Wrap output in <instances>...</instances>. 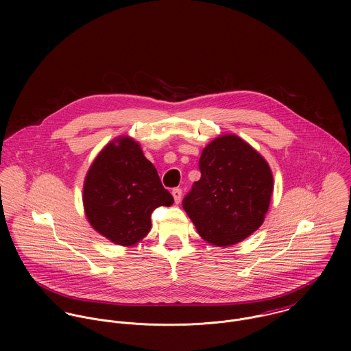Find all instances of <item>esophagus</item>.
Returning <instances> with one entry per match:
<instances>
[{
	"label": "esophagus",
	"mask_w": 351,
	"mask_h": 351,
	"mask_svg": "<svg viewBox=\"0 0 351 351\" xmlns=\"http://www.w3.org/2000/svg\"><path fill=\"white\" fill-rule=\"evenodd\" d=\"M171 195H173V197H174V201L178 204V202L181 201V197H182V191H181L180 188H176V189H173Z\"/></svg>",
	"instance_id": "1"
}]
</instances>
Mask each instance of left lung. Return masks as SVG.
Listing matches in <instances>:
<instances>
[{
    "label": "left lung",
    "mask_w": 351,
    "mask_h": 351,
    "mask_svg": "<svg viewBox=\"0 0 351 351\" xmlns=\"http://www.w3.org/2000/svg\"><path fill=\"white\" fill-rule=\"evenodd\" d=\"M201 178L182 206L201 238L217 247L237 245L267 213L273 174L265 158L237 135H221L201 152Z\"/></svg>",
    "instance_id": "obj_1"
}]
</instances>
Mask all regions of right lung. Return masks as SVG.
I'll return each instance as SVG.
<instances>
[{"label":"right lung","mask_w":351,"mask_h":351,"mask_svg":"<svg viewBox=\"0 0 351 351\" xmlns=\"http://www.w3.org/2000/svg\"><path fill=\"white\" fill-rule=\"evenodd\" d=\"M84 208L90 226L120 246H135L150 231L151 213L174 199L139 143L120 136L93 160L84 184Z\"/></svg>","instance_id":"1"}]
</instances>
